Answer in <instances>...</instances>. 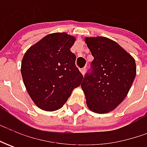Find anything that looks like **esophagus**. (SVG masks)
<instances>
[{
  "label": "esophagus",
  "mask_w": 147,
  "mask_h": 147,
  "mask_svg": "<svg viewBox=\"0 0 147 147\" xmlns=\"http://www.w3.org/2000/svg\"><path fill=\"white\" fill-rule=\"evenodd\" d=\"M80 72H81V74H82V75H84V74H85V72H86V68L81 69H80Z\"/></svg>",
  "instance_id": "esophagus-1"
}]
</instances>
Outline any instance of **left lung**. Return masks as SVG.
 Segmentation results:
<instances>
[{"instance_id": "1", "label": "left lung", "mask_w": 147, "mask_h": 147, "mask_svg": "<svg viewBox=\"0 0 147 147\" xmlns=\"http://www.w3.org/2000/svg\"><path fill=\"white\" fill-rule=\"evenodd\" d=\"M85 42L94 57L81 84L87 105L95 113H108L128 93L137 73L135 59L110 38L86 37Z\"/></svg>"}]
</instances>
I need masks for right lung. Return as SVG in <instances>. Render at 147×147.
<instances>
[{
    "label": "right lung",
    "instance_id": "1",
    "mask_svg": "<svg viewBox=\"0 0 147 147\" xmlns=\"http://www.w3.org/2000/svg\"><path fill=\"white\" fill-rule=\"evenodd\" d=\"M75 37L66 32L44 37L24 54L21 74L27 92L40 109L55 111L67 101L83 76L75 65L70 48Z\"/></svg>",
    "mask_w": 147,
    "mask_h": 147
}]
</instances>
